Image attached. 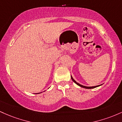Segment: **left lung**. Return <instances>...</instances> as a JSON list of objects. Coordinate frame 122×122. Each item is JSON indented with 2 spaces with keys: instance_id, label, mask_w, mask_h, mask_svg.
I'll return each instance as SVG.
<instances>
[{
  "instance_id": "1",
  "label": "left lung",
  "mask_w": 122,
  "mask_h": 122,
  "mask_svg": "<svg viewBox=\"0 0 122 122\" xmlns=\"http://www.w3.org/2000/svg\"><path fill=\"white\" fill-rule=\"evenodd\" d=\"M71 79L72 80V81L74 82L75 83H76V85H78L79 86H81V87H83V88H85V89H93V88H95V87H98V86H100V85H97V86H85L79 84V83H78V82H76V81H75L74 79H73V78L72 77V76H71Z\"/></svg>"
}]
</instances>
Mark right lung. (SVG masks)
Here are the masks:
<instances>
[{"instance_id": "obj_1", "label": "right lung", "mask_w": 122, "mask_h": 122, "mask_svg": "<svg viewBox=\"0 0 122 122\" xmlns=\"http://www.w3.org/2000/svg\"><path fill=\"white\" fill-rule=\"evenodd\" d=\"M37 94H38V93H37Z\"/></svg>"}]
</instances>
